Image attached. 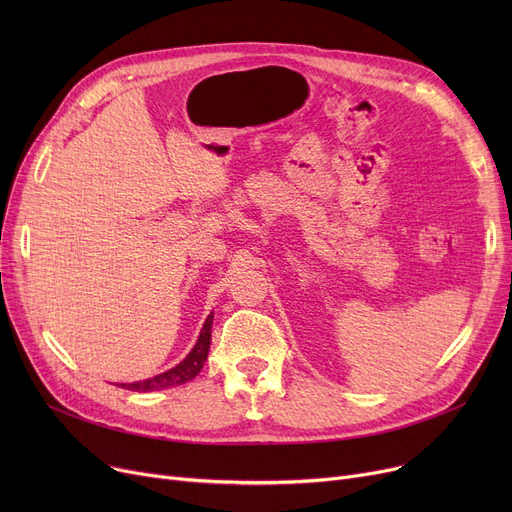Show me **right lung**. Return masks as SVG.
Here are the masks:
<instances>
[{"instance_id": "right-lung-1", "label": "right lung", "mask_w": 512, "mask_h": 512, "mask_svg": "<svg viewBox=\"0 0 512 512\" xmlns=\"http://www.w3.org/2000/svg\"><path fill=\"white\" fill-rule=\"evenodd\" d=\"M211 324H213V313L207 315L203 330L199 334L197 344L193 346V351L186 355V359L182 363H178L176 367L153 375L149 380L143 382H132V384H122V388L132 390V392H153V390H164V388H174L180 384L191 382L195 375H199V371L203 369V363L207 361V353H209V344H211Z\"/></svg>"}]
</instances>
